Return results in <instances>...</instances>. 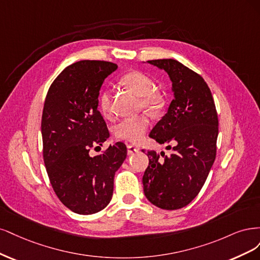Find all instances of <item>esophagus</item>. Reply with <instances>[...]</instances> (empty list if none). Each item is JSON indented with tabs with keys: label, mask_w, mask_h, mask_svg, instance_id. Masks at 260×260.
Masks as SVG:
<instances>
[{
	"label": "esophagus",
	"mask_w": 260,
	"mask_h": 260,
	"mask_svg": "<svg viewBox=\"0 0 260 260\" xmlns=\"http://www.w3.org/2000/svg\"><path fill=\"white\" fill-rule=\"evenodd\" d=\"M139 151V148L138 147H135V146H132V145H128L127 146V154L128 155H132L134 153H136Z\"/></svg>",
	"instance_id": "esophagus-1"
}]
</instances>
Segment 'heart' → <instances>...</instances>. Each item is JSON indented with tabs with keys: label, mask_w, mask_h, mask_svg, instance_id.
Instances as JSON below:
<instances>
[{
	"label": "heart",
	"mask_w": 260,
	"mask_h": 260,
	"mask_svg": "<svg viewBox=\"0 0 260 260\" xmlns=\"http://www.w3.org/2000/svg\"><path fill=\"white\" fill-rule=\"evenodd\" d=\"M123 83L133 93L140 96L141 105L151 111H156L163 106L161 95L154 91V83L147 74L132 71L123 77ZM110 90L105 89L99 96V108L104 114L110 111ZM150 126V119L146 114L128 116L114 126L115 136L131 142H140Z\"/></svg>",
	"instance_id": "obj_1"
}]
</instances>
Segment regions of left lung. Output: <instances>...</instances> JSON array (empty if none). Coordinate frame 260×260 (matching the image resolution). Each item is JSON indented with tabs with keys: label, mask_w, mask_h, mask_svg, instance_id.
Here are the masks:
<instances>
[{
	"label": "left lung",
	"mask_w": 260,
	"mask_h": 260,
	"mask_svg": "<svg viewBox=\"0 0 260 260\" xmlns=\"http://www.w3.org/2000/svg\"><path fill=\"white\" fill-rule=\"evenodd\" d=\"M147 62L169 74L174 93L167 113L149 136L174 147L170 155L148 151L142 185L150 202L172 211L188 205L204 185L216 157L218 116L211 89L200 74L175 59Z\"/></svg>",
	"instance_id": "1"
}]
</instances>
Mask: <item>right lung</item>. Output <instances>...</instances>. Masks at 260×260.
<instances>
[{"instance_id": "add662e5", "label": "right lung", "mask_w": 260, "mask_h": 260, "mask_svg": "<svg viewBox=\"0 0 260 260\" xmlns=\"http://www.w3.org/2000/svg\"><path fill=\"white\" fill-rule=\"evenodd\" d=\"M116 69L108 61L74 62L55 79L45 98L41 132L46 172L58 199L80 215L98 213L110 203L115 172L126 158L123 142L89 155L110 136L97 109L98 96Z\"/></svg>"}]
</instances>
